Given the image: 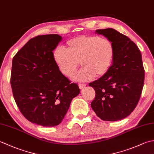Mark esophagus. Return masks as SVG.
<instances>
[{
  "label": "esophagus",
  "instance_id": "34e87169",
  "mask_svg": "<svg viewBox=\"0 0 154 154\" xmlns=\"http://www.w3.org/2000/svg\"><path fill=\"white\" fill-rule=\"evenodd\" d=\"M86 86V85L85 84H79V89H83V88Z\"/></svg>",
  "mask_w": 154,
  "mask_h": 154
}]
</instances>
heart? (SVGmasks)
<instances>
[{"label":"heart","mask_w":154,"mask_h":154,"mask_svg":"<svg viewBox=\"0 0 154 154\" xmlns=\"http://www.w3.org/2000/svg\"><path fill=\"white\" fill-rule=\"evenodd\" d=\"M114 55V45L108 38L79 35L67 41L65 50L57 48L54 60L61 73L66 77L76 73L80 62L83 68L75 79L87 81L105 75L112 65Z\"/></svg>","instance_id":"obj_1"}]
</instances>
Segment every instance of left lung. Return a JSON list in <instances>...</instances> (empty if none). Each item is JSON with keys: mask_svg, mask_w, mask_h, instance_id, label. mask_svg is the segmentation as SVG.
<instances>
[{"mask_svg": "<svg viewBox=\"0 0 154 154\" xmlns=\"http://www.w3.org/2000/svg\"><path fill=\"white\" fill-rule=\"evenodd\" d=\"M111 41L114 55L107 73L89 85L95 91L91 106L101 120L117 121L135 109L144 83L142 54L135 43L113 28L97 30Z\"/></svg>", "mask_w": 154, "mask_h": 154, "instance_id": "left-lung-1", "label": "left lung"}]
</instances>
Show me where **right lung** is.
<instances>
[{
	"mask_svg": "<svg viewBox=\"0 0 154 154\" xmlns=\"http://www.w3.org/2000/svg\"><path fill=\"white\" fill-rule=\"evenodd\" d=\"M61 39L57 34L38 35L12 60L11 83L15 102L28 120L45 127L59 125L80 93L55 61L53 51Z\"/></svg>",
	"mask_w": 154,
	"mask_h": 154,
	"instance_id": "add662e5",
	"label": "right lung"
}]
</instances>
